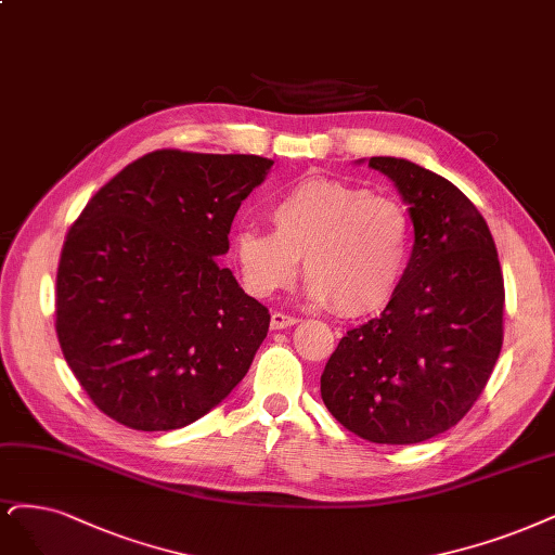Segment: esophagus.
<instances>
[{"label": "esophagus", "mask_w": 555, "mask_h": 555, "mask_svg": "<svg viewBox=\"0 0 555 555\" xmlns=\"http://www.w3.org/2000/svg\"><path fill=\"white\" fill-rule=\"evenodd\" d=\"M294 323H298V319L292 317V314H284V312H273L271 314V328L273 331L289 328V326H294Z\"/></svg>", "instance_id": "1"}]
</instances>
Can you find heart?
Here are the masks:
<instances>
[{"instance_id": "obj_1", "label": "heart", "mask_w": 555, "mask_h": 555, "mask_svg": "<svg viewBox=\"0 0 555 555\" xmlns=\"http://www.w3.org/2000/svg\"><path fill=\"white\" fill-rule=\"evenodd\" d=\"M273 232L234 236L241 282L257 298L289 286L302 259L308 296L341 317L384 310L404 280L413 227L406 206L370 188L308 179L271 206Z\"/></svg>"}]
</instances>
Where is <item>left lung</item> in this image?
<instances>
[{"mask_svg": "<svg viewBox=\"0 0 555 555\" xmlns=\"http://www.w3.org/2000/svg\"><path fill=\"white\" fill-rule=\"evenodd\" d=\"M409 204L413 255L380 317L347 331L321 374L341 427L411 446L448 431L482 395L503 347L505 284L487 220L448 179L370 158Z\"/></svg>", "mask_w": 555, "mask_h": 555, "instance_id": "left-lung-1", "label": "left lung"}]
</instances>
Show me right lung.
<instances>
[{"instance_id": "obj_1", "label": "right lung", "mask_w": 555, "mask_h": 555, "mask_svg": "<svg viewBox=\"0 0 555 555\" xmlns=\"http://www.w3.org/2000/svg\"><path fill=\"white\" fill-rule=\"evenodd\" d=\"M273 160L160 149L107 181L68 229L54 328L99 411L138 431L218 406L269 333L266 305L218 261Z\"/></svg>"}]
</instances>
